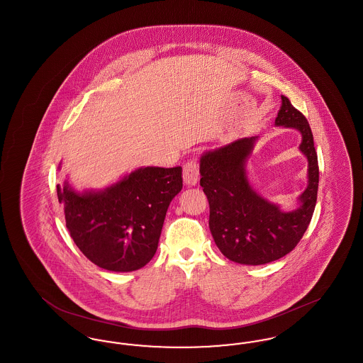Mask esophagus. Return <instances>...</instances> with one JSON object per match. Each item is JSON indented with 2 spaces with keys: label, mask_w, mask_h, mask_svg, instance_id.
<instances>
[{
  "label": "esophagus",
  "mask_w": 363,
  "mask_h": 363,
  "mask_svg": "<svg viewBox=\"0 0 363 363\" xmlns=\"http://www.w3.org/2000/svg\"><path fill=\"white\" fill-rule=\"evenodd\" d=\"M200 177V169H199V163L196 160H188L184 164V182L186 185H196Z\"/></svg>",
  "instance_id": "obj_1"
}]
</instances>
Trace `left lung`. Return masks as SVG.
Here are the masks:
<instances>
[{"instance_id":"obj_1","label":"left lung","mask_w":363,"mask_h":363,"mask_svg":"<svg viewBox=\"0 0 363 363\" xmlns=\"http://www.w3.org/2000/svg\"><path fill=\"white\" fill-rule=\"evenodd\" d=\"M275 125L302 135L299 150L308 157V188L299 207L290 212L262 199L247 181L245 164L257 138H238L208 151L200 159V185L209 203V230L225 257L246 265H261L290 253L303 237L317 201L318 160L311 125L281 95Z\"/></svg>"}]
</instances>
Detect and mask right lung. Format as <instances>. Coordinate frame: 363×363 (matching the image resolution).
Listing matches in <instances>:
<instances>
[{"label": "right lung", "instance_id": "add662e5", "mask_svg": "<svg viewBox=\"0 0 363 363\" xmlns=\"http://www.w3.org/2000/svg\"><path fill=\"white\" fill-rule=\"evenodd\" d=\"M182 189V167H140L99 191L57 185L67 227L95 265L114 272L143 268L154 257L167 208Z\"/></svg>", "mask_w": 363, "mask_h": 363}]
</instances>
